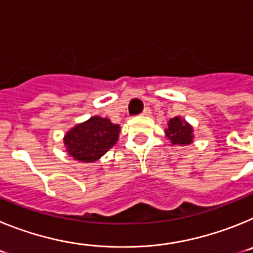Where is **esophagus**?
I'll list each match as a JSON object with an SVG mask.
<instances>
[{
    "instance_id": "esophagus-1",
    "label": "esophagus",
    "mask_w": 253,
    "mask_h": 253,
    "mask_svg": "<svg viewBox=\"0 0 253 253\" xmlns=\"http://www.w3.org/2000/svg\"><path fill=\"white\" fill-rule=\"evenodd\" d=\"M149 114H151V109H149V107H146V109H144V110H143V113H142V115H149Z\"/></svg>"
}]
</instances>
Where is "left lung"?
Segmentation results:
<instances>
[{
  "label": "left lung",
  "instance_id": "left-lung-1",
  "mask_svg": "<svg viewBox=\"0 0 253 253\" xmlns=\"http://www.w3.org/2000/svg\"><path fill=\"white\" fill-rule=\"evenodd\" d=\"M165 131H166V137L171 140L172 144L187 146L191 144L194 140L193 126L185 119H181L180 116L169 120Z\"/></svg>",
  "mask_w": 253,
  "mask_h": 253
}]
</instances>
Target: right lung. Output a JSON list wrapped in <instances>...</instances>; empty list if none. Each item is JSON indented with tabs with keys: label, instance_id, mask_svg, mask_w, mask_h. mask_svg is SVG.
<instances>
[{
	"label": "right lung",
	"instance_id": "right-lung-1",
	"mask_svg": "<svg viewBox=\"0 0 253 253\" xmlns=\"http://www.w3.org/2000/svg\"><path fill=\"white\" fill-rule=\"evenodd\" d=\"M120 126L107 118L91 116L64 135V146L71 157L90 163L101 158L119 139Z\"/></svg>",
	"mask_w": 253,
	"mask_h": 253
}]
</instances>
